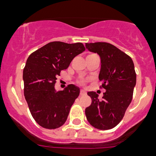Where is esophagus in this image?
<instances>
[{"mask_svg":"<svg viewBox=\"0 0 156 156\" xmlns=\"http://www.w3.org/2000/svg\"><path fill=\"white\" fill-rule=\"evenodd\" d=\"M80 94L81 96H83V95L86 94V92H85L84 90H80Z\"/></svg>","mask_w":156,"mask_h":156,"instance_id":"obj_1","label":"esophagus"}]
</instances>
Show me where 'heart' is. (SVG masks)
<instances>
[{
  "mask_svg": "<svg viewBox=\"0 0 156 156\" xmlns=\"http://www.w3.org/2000/svg\"><path fill=\"white\" fill-rule=\"evenodd\" d=\"M91 55H93V54H91ZM89 55H88V56H89ZM81 83H83V81H81Z\"/></svg>",
  "mask_w": 156,
  "mask_h": 156,
  "instance_id": "1",
  "label": "heart"
}]
</instances>
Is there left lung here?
<instances>
[{"instance_id":"8db88e82","label":"left lung","mask_w":156,"mask_h":156,"mask_svg":"<svg viewBox=\"0 0 156 156\" xmlns=\"http://www.w3.org/2000/svg\"><path fill=\"white\" fill-rule=\"evenodd\" d=\"M86 48L100 56V88L106 90L102 99L95 92H88L92 101L85 109L87 119L98 129H112L122 120L131 102L136 85L134 65L131 58L109 43H87Z\"/></svg>"}]
</instances>
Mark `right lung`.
Masks as SVG:
<instances>
[{
  "instance_id": "obj_1",
  "label": "right lung",
  "mask_w": 156,
  "mask_h": 156,
  "mask_svg": "<svg viewBox=\"0 0 156 156\" xmlns=\"http://www.w3.org/2000/svg\"><path fill=\"white\" fill-rule=\"evenodd\" d=\"M85 48L82 43L54 41L29 56L23 69L24 96L36 122L46 129L62 126L80 88L69 84L63 90L55 89L57 76Z\"/></svg>"
}]
</instances>
